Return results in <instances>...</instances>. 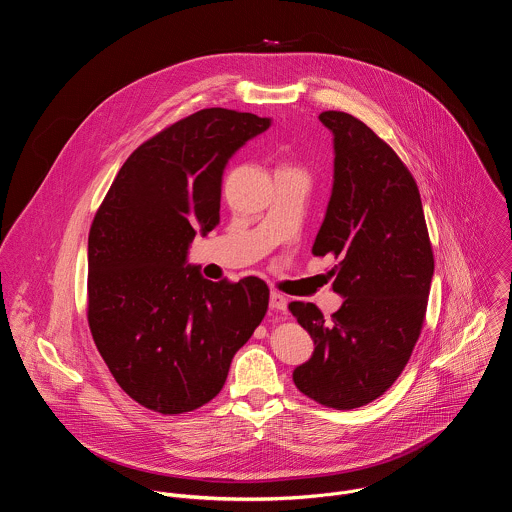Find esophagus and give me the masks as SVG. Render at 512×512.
I'll return each instance as SVG.
<instances>
[{
  "label": "esophagus",
  "mask_w": 512,
  "mask_h": 512,
  "mask_svg": "<svg viewBox=\"0 0 512 512\" xmlns=\"http://www.w3.org/2000/svg\"><path fill=\"white\" fill-rule=\"evenodd\" d=\"M269 308L275 310V312H285V310H287V300H285V296L277 294V291H271V296H269Z\"/></svg>",
  "instance_id": "1"
}]
</instances>
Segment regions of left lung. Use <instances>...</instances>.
<instances>
[{
    "instance_id": "8db88e82",
    "label": "left lung",
    "mask_w": 512,
    "mask_h": 512,
    "mask_svg": "<svg viewBox=\"0 0 512 512\" xmlns=\"http://www.w3.org/2000/svg\"><path fill=\"white\" fill-rule=\"evenodd\" d=\"M320 121L334 135V184L312 253L338 259L330 277L344 302L328 320L314 304H289L316 346L294 383L326 407L354 409L403 373L425 320L433 251L419 188L391 145L348 113Z\"/></svg>"
}]
</instances>
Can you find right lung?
Masks as SVG:
<instances>
[{
    "label": "right lung",
    "mask_w": 512,
    "mask_h": 512,
    "mask_svg": "<svg viewBox=\"0 0 512 512\" xmlns=\"http://www.w3.org/2000/svg\"><path fill=\"white\" fill-rule=\"evenodd\" d=\"M269 117L202 109L143 141L115 176L89 233V328L117 385L164 415L221 393L235 352L269 306L259 277L208 281L188 247L221 221L231 156Z\"/></svg>",
    "instance_id": "add662e5"
}]
</instances>
